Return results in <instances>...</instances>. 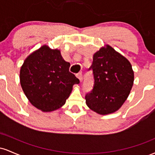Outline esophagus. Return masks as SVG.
<instances>
[{
	"mask_svg": "<svg viewBox=\"0 0 155 155\" xmlns=\"http://www.w3.org/2000/svg\"><path fill=\"white\" fill-rule=\"evenodd\" d=\"M76 77L79 79L80 81H81L82 80V72H79L78 74H76Z\"/></svg>",
	"mask_w": 155,
	"mask_h": 155,
	"instance_id": "obj_1",
	"label": "esophagus"
}]
</instances>
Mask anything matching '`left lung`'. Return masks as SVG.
Listing matches in <instances>:
<instances>
[{
	"mask_svg": "<svg viewBox=\"0 0 155 155\" xmlns=\"http://www.w3.org/2000/svg\"><path fill=\"white\" fill-rule=\"evenodd\" d=\"M90 70L94 84L85 95L87 106L103 115L117 111L132 89L134 73L131 64L107 45L94 54L92 65L88 69Z\"/></svg>",
	"mask_w": 155,
	"mask_h": 155,
	"instance_id": "8db88e82",
	"label": "left lung"
}]
</instances>
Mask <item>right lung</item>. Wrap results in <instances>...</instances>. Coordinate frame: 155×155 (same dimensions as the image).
I'll use <instances>...</instances> for the list:
<instances>
[{"label":"right lung","mask_w":155,"mask_h":155,"mask_svg":"<svg viewBox=\"0 0 155 155\" xmlns=\"http://www.w3.org/2000/svg\"><path fill=\"white\" fill-rule=\"evenodd\" d=\"M70 65L60 50L45 45L26 58L20 69V84L32 105L51 111L65 104L73 85L79 83L69 71Z\"/></svg>","instance_id":"1"}]
</instances>
